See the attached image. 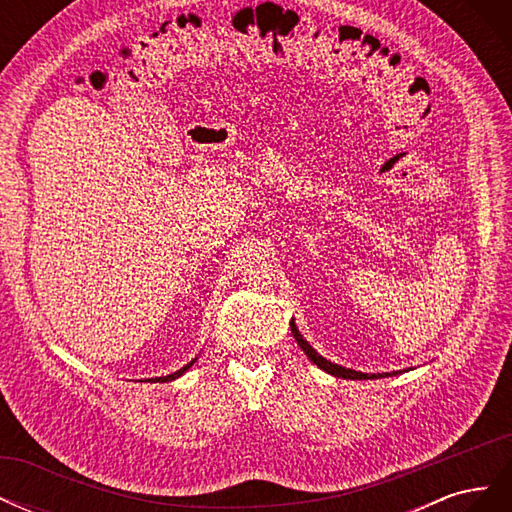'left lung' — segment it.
<instances>
[{
	"mask_svg": "<svg viewBox=\"0 0 512 512\" xmlns=\"http://www.w3.org/2000/svg\"><path fill=\"white\" fill-rule=\"evenodd\" d=\"M290 331H292L294 339H297V344L307 354V359L314 361V365H318L320 369H324V371H327V374H331L335 378H344V380H374V378H384V376L397 374V371H393V374H363V371H356V369H348V367H342V365H337V363H331V361L324 359V356H320L312 346L307 344V339H303V335L299 333L294 320L290 322Z\"/></svg>",
	"mask_w": 512,
	"mask_h": 512,
	"instance_id": "1",
	"label": "left lung"
}]
</instances>
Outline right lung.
Wrapping results in <instances>:
<instances>
[{
	"label": "right lung",
	"instance_id": "add662e5",
	"mask_svg": "<svg viewBox=\"0 0 512 512\" xmlns=\"http://www.w3.org/2000/svg\"><path fill=\"white\" fill-rule=\"evenodd\" d=\"M196 363V359L194 361H190L188 365H185V367H181L179 371H175V374H168V376H160V378H151V382H170V380H175V378H179V376H183L185 374V371H188L192 365Z\"/></svg>",
	"mask_w": 512,
	"mask_h": 512
}]
</instances>
